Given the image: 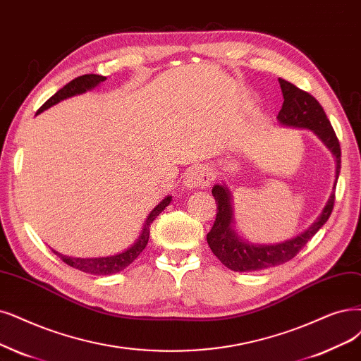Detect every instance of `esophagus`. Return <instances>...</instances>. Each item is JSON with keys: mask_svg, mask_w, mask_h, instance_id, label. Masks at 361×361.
Returning <instances> with one entry per match:
<instances>
[{"mask_svg": "<svg viewBox=\"0 0 361 361\" xmlns=\"http://www.w3.org/2000/svg\"><path fill=\"white\" fill-rule=\"evenodd\" d=\"M212 180H214V176L211 169L207 166H195L188 172L184 184L188 189H202L209 185Z\"/></svg>", "mask_w": 361, "mask_h": 361, "instance_id": "esophagus-1", "label": "esophagus"}]
</instances>
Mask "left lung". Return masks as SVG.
Returning a JSON list of instances; mask_svg holds the SVG:
<instances>
[{"mask_svg":"<svg viewBox=\"0 0 361 361\" xmlns=\"http://www.w3.org/2000/svg\"><path fill=\"white\" fill-rule=\"evenodd\" d=\"M279 86L283 90V109L278 113L279 123L284 126L303 128L312 130L315 135L322 140L327 149L336 157V180L339 177L341 169V144L333 130L329 118L319 102L290 82L278 78ZM335 190L336 181L333 185V192L319 217L310 226L308 229L291 238L286 243L274 245H260L243 241L232 229V196L226 185L216 184L212 188V196L217 202V216L212 224V229L207 235V241L214 252V256L231 271L235 272H252L260 271L272 266L283 264L295 257L298 252L305 247V244L323 228V224L329 220L333 205H335Z\"/></svg>","mask_w":361,"mask_h":361,"instance_id":"1","label":"left lung"}]
</instances>
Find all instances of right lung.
<instances>
[{
	"mask_svg": "<svg viewBox=\"0 0 361 361\" xmlns=\"http://www.w3.org/2000/svg\"><path fill=\"white\" fill-rule=\"evenodd\" d=\"M106 80V77L104 75H98V74H85L80 75L68 85H65L62 89H59L55 95L51 98H49L39 110L37 111V114L43 113L44 110H47L49 106L58 104L62 99H66L74 95H80V93H85L86 90H90L95 86H98L101 82ZM171 196H166L162 202L157 204L154 207V209L150 212L149 217H147L144 228L141 235L138 236V239L135 241L132 247H129L128 250H125L123 252H118L116 256H110V257H95V259H80V257H68V256H62L61 252L53 251L56 256H59L62 259V262H65L71 268H75L78 271H83L86 274H92V275H111V274H117L120 271H123L126 266H129L133 260H135L142 250L145 248L147 243H149L150 238V224L153 223V220L162 212L169 204H171Z\"/></svg>",
	"mask_w": 361,
	"mask_h": 361,
	"instance_id": "obj_1",
	"label": "right lung"
}]
</instances>
